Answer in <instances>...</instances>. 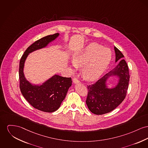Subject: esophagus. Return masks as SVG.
<instances>
[{"mask_svg":"<svg viewBox=\"0 0 148 148\" xmlns=\"http://www.w3.org/2000/svg\"><path fill=\"white\" fill-rule=\"evenodd\" d=\"M73 82L76 84L79 83L80 81H79V79H76V78H74V79H73Z\"/></svg>","mask_w":148,"mask_h":148,"instance_id":"34e87169","label":"esophagus"}]
</instances>
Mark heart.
I'll list each match as a JSON object with an SVG mask.
<instances>
[{
  "label": "heart",
  "instance_id": "obj_1",
  "mask_svg": "<svg viewBox=\"0 0 148 148\" xmlns=\"http://www.w3.org/2000/svg\"><path fill=\"white\" fill-rule=\"evenodd\" d=\"M112 57L111 50L98 43L92 42L81 51L75 53L72 58L73 66L82 67V75L84 79L89 81H94L99 79L108 67Z\"/></svg>",
  "mask_w": 148,
  "mask_h": 148
}]
</instances>
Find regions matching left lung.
<instances>
[{"mask_svg": "<svg viewBox=\"0 0 148 148\" xmlns=\"http://www.w3.org/2000/svg\"><path fill=\"white\" fill-rule=\"evenodd\" d=\"M114 49L116 62L119 61V63L96 83L88 87L86 103L89 110L95 114H106L116 108L127 94L130 80L128 66L123 59V54L116 47ZM113 77L118 78V82L114 87L109 88L106 83L109 79Z\"/></svg>", "mask_w": 148, "mask_h": 148, "instance_id": "left-lung-1", "label": "left lung"}]
</instances>
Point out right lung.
I'll list each match as a JSON object with an SVG mask.
<instances>
[{
	"instance_id": "obj_1",
	"label": "right lung",
	"mask_w": 148,
	"mask_h": 148,
	"mask_svg": "<svg viewBox=\"0 0 148 148\" xmlns=\"http://www.w3.org/2000/svg\"><path fill=\"white\" fill-rule=\"evenodd\" d=\"M59 35V34L56 33L36 41L26 50L20 62L19 79L22 94L34 108L48 113L55 112L60 107L72 85L71 78L54 75L42 84L36 85L26 79L23 69L30 53L47 47Z\"/></svg>"
}]
</instances>
